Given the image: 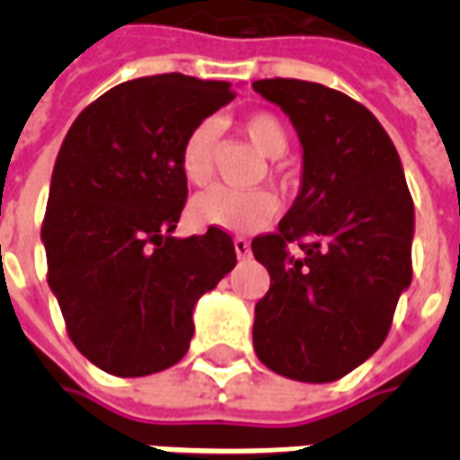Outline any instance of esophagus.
I'll return each instance as SVG.
<instances>
[{
    "mask_svg": "<svg viewBox=\"0 0 460 460\" xmlns=\"http://www.w3.org/2000/svg\"><path fill=\"white\" fill-rule=\"evenodd\" d=\"M234 249H236V256H239L241 261L251 259V243L246 239H234Z\"/></svg>",
    "mask_w": 460,
    "mask_h": 460,
    "instance_id": "esophagus-1",
    "label": "esophagus"
}]
</instances>
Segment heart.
Returning <instances> with one entry per match:
<instances>
[{"label":"heart","instance_id":"1","mask_svg":"<svg viewBox=\"0 0 460 460\" xmlns=\"http://www.w3.org/2000/svg\"><path fill=\"white\" fill-rule=\"evenodd\" d=\"M241 130L259 147L266 157H280L288 147L286 125L270 113H253L243 118ZM214 150H217V125L211 120L197 122L180 147L181 174L191 184H207L214 172ZM279 204L273 194L263 190H231V187H211L194 197L190 207L191 219L199 226L231 231V234H251L266 226Z\"/></svg>","mask_w":460,"mask_h":460}]
</instances>
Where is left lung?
<instances>
[{
    "instance_id": "1",
    "label": "left lung",
    "mask_w": 460,
    "mask_h": 460,
    "mask_svg": "<svg viewBox=\"0 0 460 460\" xmlns=\"http://www.w3.org/2000/svg\"><path fill=\"white\" fill-rule=\"evenodd\" d=\"M253 91L288 115L303 145L298 197L276 234L251 241L270 276L253 349L276 375L335 382L379 349L411 283L414 201L394 142L365 105L296 78Z\"/></svg>"
}]
</instances>
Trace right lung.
I'll list each match as a JSON object with an SVG mask.
<instances>
[{"label": "right lung", "instance_id": "right-lung-1", "mask_svg": "<svg viewBox=\"0 0 460 460\" xmlns=\"http://www.w3.org/2000/svg\"><path fill=\"white\" fill-rule=\"evenodd\" d=\"M234 101L229 81L162 74L103 93L56 157L41 241L68 338L95 367L145 376L177 365L197 300L236 266L226 231L177 239L180 147Z\"/></svg>", "mask_w": 460, "mask_h": 460}]
</instances>
